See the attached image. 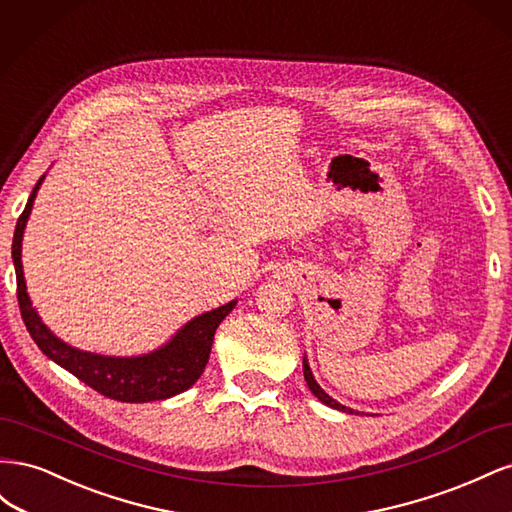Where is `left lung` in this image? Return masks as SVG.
<instances>
[{"mask_svg": "<svg viewBox=\"0 0 512 512\" xmlns=\"http://www.w3.org/2000/svg\"><path fill=\"white\" fill-rule=\"evenodd\" d=\"M303 376H305V382H307V386H309V391H312L324 406H329V408H333V410H339V412H348V414H359L356 410H352V408H348V406H344V404H339V401H335L329 393H324L322 391V386L316 382V378H314V374H312V369H309V363H307V356H303Z\"/></svg>", "mask_w": 512, "mask_h": 512, "instance_id": "1", "label": "left lung"}]
</instances>
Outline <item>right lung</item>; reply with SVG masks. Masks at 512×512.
Wrapping results in <instances>:
<instances>
[{
	"label": "right lung",
	"mask_w": 512,
	"mask_h": 512,
	"mask_svg": "<svg viewBox=\"0 0 512 512\" xmlns=\"http://www.w3.org/2000/svg\"><path fill=\"white\" fill-rule=\"evenodd\" d=\"M44 177L46 175L38 179L32 196H29L25 211L21 213L17 228H14L12 239V262L14 271H17V297L29 335H32L38 348L51 361L68 369L72 376H76L108 399L126 401V404H145V401H160L188 391L205 371L215 329L235 309L237 301L215 307L211 312H205L192 318L190 322H185L164 346L147 354L106 356L66 344L38 316L36 307L32 305V299L27 294L21 262L23 232Z\"/></svg>",
	"instance_id": "add662e5"
}]
</instances>
